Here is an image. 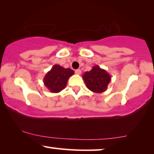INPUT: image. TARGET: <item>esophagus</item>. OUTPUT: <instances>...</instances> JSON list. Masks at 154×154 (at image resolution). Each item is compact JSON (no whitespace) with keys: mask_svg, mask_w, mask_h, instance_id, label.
Wrapping results in <instances>:
<instances>
[{"mask_svg":"<svg viewBox=\"0 0 154 154\" xmlns=\"http://www.w3.org/2000/svg\"><path fill=\"white\" fill-rule=\"evenodd\" d=\"M81 72H82L81 69H77L75 70V73L77 74V75H80Z\"/></svg>","mask_w":154,"mask_h":154,"instance_id":"esophagus-1","label":"esophagus"}]
</instances>
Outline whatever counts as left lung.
I'll return each instance as SVG.
<instances>
[{
	"label": "left lung",
	"instance_id": "8db88e82",
	"mask_svg": "<svg viewBox=\"0 0 154 154\" xmlns=\"http://www.w3.org/2000/svg\"><path fill=\"white\" fill-rule=\"evenodd\" d=\"M82 77L87 87L94 93H103L106 91L111 81V76L98 65H95L91 70L86 72Z\"/></svg>",
	"mask_w": 154,
	"mask_h": 154
}]
</instances>
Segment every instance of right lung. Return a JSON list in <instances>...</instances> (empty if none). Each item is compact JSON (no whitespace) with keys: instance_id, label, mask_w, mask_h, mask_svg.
<instances>
[{"instance_id":"add662e5","label":"right lung","mask_w":154,"mask_h":154,"mask_svg":"<svg viewBox=\"0 0 154 154\" xmlns=\"http://www.w3.org/2000/svg\"><path fill=\"white\" fill-rule=\"evenodd\" d=\"M74 75V71L64 68L59 65H54L44 78V83L52 93H58L66 87L68 79Z\"/></svg>"}]
</instances>
